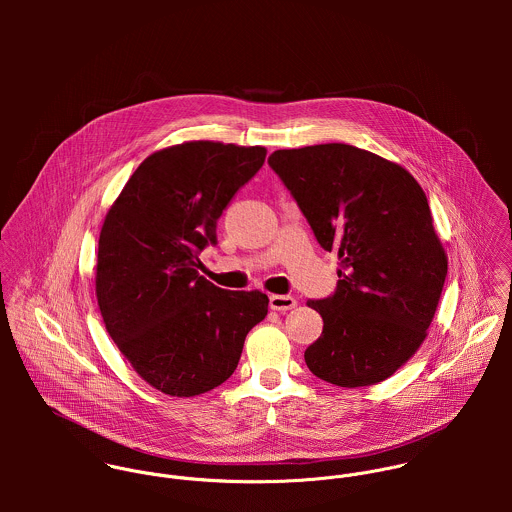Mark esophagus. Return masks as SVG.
<instances>
[{
    "instance_id": "obj_1",
    "label": "esophagus",
    "mask_w": 512,
    "mask_h": 512,
    "mask_svg": "<svg viewBox=\"0 0 512 512\" xmlns=\"http://www.w3.org/2000/svg\"><path fill=\"white\" fill-rule=\"evenodd\" d=\"M295 305H297V301H295V297H292V295H270V307L274 311L286 313V311L293 309Z\"/></svg>"
}]
</instances>
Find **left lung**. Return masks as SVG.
Instances as JSON below:
<instances>
[{
	"instance_id": "8db88e82",
	"label": "left lung",
	"mask_w": 512,
	"mask_h": 512,
	"mask_svg": "<svg viewBox=\"0 0 512 512\" xmlns=\"http://www.w3.org/2000/svg\"><path fill=\"white\" fill-rule=\"evenodd\" d=\"M268 163L341 260L335 293L307 301L323 333L305 363L345 388L386 380L424 343L447 276L426 193L398 163L347 144L278 149Z\"/></svg>"
}]
</instances>
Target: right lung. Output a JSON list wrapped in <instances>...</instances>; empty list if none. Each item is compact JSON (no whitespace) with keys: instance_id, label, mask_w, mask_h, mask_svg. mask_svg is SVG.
Masks as SVG:
<instances>
[{"instance_id":"right-lung-1","label":"right lung","mask_w":512,"mask_h":512,"mask_svg":"<svg viewBox=\"0 0 512 512\" xmlns=\"http://www.w3.org/2000/svg\"><path fill=\"white\" fill-rule=\"evenodd\" d=\"M266 149L187 142L151 153L108 211L98 240L96 297L112 341L169 396L217 388L242 355L268 295L228 292L199 276L217 220L264 165Z\"/></svg>"}]
</instances>
